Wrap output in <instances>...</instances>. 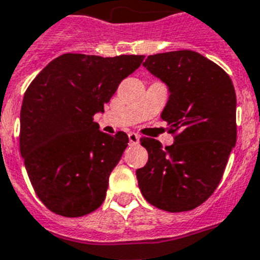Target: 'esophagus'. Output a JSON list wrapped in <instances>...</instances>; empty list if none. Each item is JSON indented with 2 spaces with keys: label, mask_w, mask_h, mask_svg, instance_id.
I'll return each instance as SVG.
<instances>
[{
  "label": "esophagus",
  "mask_w": 260,
  "mask_h": 260,
  "mask_svg": "<svg viewBox=\"0 0 260 260\" xmlns=\"http://www.w3.org/2000/svg\"><path fill=\"white\" fill-rule=\"evenodd\" d=\"M128 137H129V144L131 145H137L140 141V136L137 133L135 132H129L128 133Z\"/></svg>",
  "instance_id": "obj_1"
}]
</instances>
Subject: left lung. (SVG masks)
I'll return each mask as SVG.
<instances>
[{"label": "left lung", "instance_id": "8db88e82", "mask_svg": "<svg viewBox=\"0 0 260 260\" xmlns=\"http://www.w3.org/2000/svg\"><path fill=\"white\" fill-rule=\"evenodd\" d=\"M143 65L169 86L161 117L175 136L165 148L140 139L149 158L136 171L139 187L162 211H191L217 188L236 145V90L222 68L188 49L148 56Z\"/></svg>", "mask_w": 260, "mask_h": 260}]
</instances>
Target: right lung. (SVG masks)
<instances>
[{
  "label": "right lung",
  "instance_id": "obj_1",
  "mask_svg": "<svg viewBox=\"0 0 260 260\" xmlns=\"http://www.w3.org/2000/svg\"><path fill=\"white\" fill-rule=\"evenodd\" d=\"M144 57L65 53L27 87L19 149L34 191L53 213L81 217L102 205L128 136L99 131L94 115Z\"/></svg>",
  "mask_w": 260,
  "mask_h": 260
}]
</instances>
